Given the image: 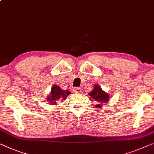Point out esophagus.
<instances>
[{
  "instance_id": "1",
  "label": "esophagus",
  "mask_w": 154,
  "mask_h": 154,
  "mask_svg": "<svg viewBox=\"0 0 154 154\" xmlns=\"http://www.w3.org/2000/svg\"><path fill=\"white\" fill-rule=\"evenodd\" d=\"M74 91L75 92V93H81L82 89L79 88V87H75V88L74 89Z\"/></svg>"
}]
</instances>
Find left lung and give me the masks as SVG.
Wrapping results in <instances>:
<instances>
[{
  "label": "left lung",
  "instance_id": "1",
  "mask_svg": "<svg viewBox=\"0 0 154 154\" xmlns=\"http://www.w3.org/2000/svg\"><path fill=\"white\" fill-rule=\"evenodd\" d=\"M91 101L95 100L99 104L96 105V107L100 108L103 106L102 104L107 103L109 100L110 96L108 95L107 93L104 91L98 85H95L94 86V90H92L90 93H89Z\"/></svg>",
  "mask_w": 154,
  "mask_h": 154
}]
</instances>
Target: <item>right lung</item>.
<instances>
[{"label": "right lung", "instance_id": "right-lung-1", "mask_svg": "<svg viewBox=\"0 0 154 154\" xmlns=\"http://www.w3.org/2000/svg\"><path fill=\"white\" fill-rule=\"evenodd\" d=\"M70 94L71 92H69V90H63L58 85H54L52 87V88H51L50 94L47 96V100L51 105H57L58 102L56 101L59 100H65L67 98V96L69 95Z\"/></svg>", "mask_w": 154, "mask_h": 154}]
</instances>
